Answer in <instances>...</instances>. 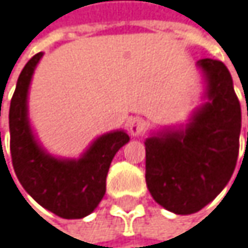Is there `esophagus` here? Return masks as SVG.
<instances>
[{"mask_svg":"<svg viewBox=\"0 0 248 248\" xmlns=\"http://www.w3.org/2000/svg\"><path fill=\"white\" fill-rule=\"evenodd\" d=\"M145 129V122L142 117H132L128 122V131L132 137H138Z\"/></svg>","mask_w":248,"mask_h":248,"instance_id":"34e87169","label":"esophagus"}]
</instances>
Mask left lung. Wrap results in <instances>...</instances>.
Wrapping results in <instances>:
<instances>
[{"label": "left lung", "mask_w": 248, "mask_h": 248, "mask_svg": "<svg viewBox=\"0 0 248 248\" xmlns=\"http://www.w3.org/2000/svg\"><path fill=\"white\" fill-rule=\"evenodd\" d=\"M209 101L185 131L145 141V182L153 199L176 215L202 210L231 179L240 151L241 107L231 73L219 60L197 62Z\"/></svg>", "instance_id": "obj_1"}]
</instances>
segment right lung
Returning <instances> with one entry per match:
<instances>
[{"instance_id":"add662e5","label":"right lung","mask_w":248,"mask_h":248,"mask_svg":"<svg viewBox=\"0 0 248 248\" xmlns=\"http://www.w3.org/2000/svg\"><path fill=\"white\" fill-rule=\"evenodd\" d=\"M41 57L42 52H38L26 63L10 103L11 162L22 186L42 207L64 219H80L94 212L104 197L110 163L129 137L123 131L101 135L78 160L46 154L32 134L26 106L29 83Z\"/></svg>"}]
</instances>
